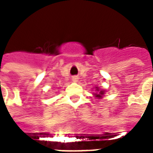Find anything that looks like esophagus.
<instances>
[{
  "label": "esophagus",
  "mask_w": 153,
  "mask_h": 153,
  "mask_svg": "<svg viewBox=\"0 0 153 153\" xmlns=\"http://www.w3.org/2000/svg\"><path fill=\"white\" fill-rule=\"evenodd\" d=\"M72 80H73V82H77L78 77H77V76H73V77H72Z\"/></svg>",
  "instance_id": "34e87169"
}]
</instances>
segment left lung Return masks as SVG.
<instances>
[{
	"label": "left lung",
	"mask_w": 153,
	"mask_h": 153,
	"mask_svg": "<svg viewBox=\"0 0 153 153\" xmlns=\"http://www.w3.org/2000/svg\"><path fill=\"white\" fill-rule=\"evenodd\" d=\"M103 94H104V91H103V90H101V91H99V90H98V93L97 94L95 93V94H94V95H95V97L100 99V98H102Z\"/></svg>",
	"instance_id": "1"
}]
</instances>
